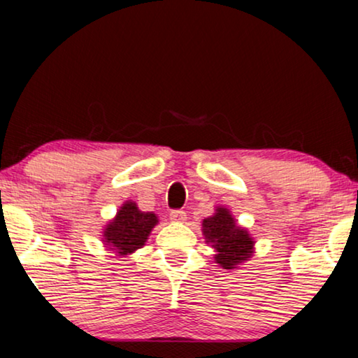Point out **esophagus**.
<instances>
[{"label":"esophagus","mask_w":358,"mask_h":358,"mask_svg":"<svg viewBox=\"0 0 358 358\" xmlns=\"http://www.w3.org/2000/svg\"><path fill=\"white\" fill-rule=\"evenodd\" d=\"M169 218H171V222H174V223H184L185 218H187V215H185L182 210H173L169 215Z\"/></svg>","instance_id":"34e87169"}]
</instances>
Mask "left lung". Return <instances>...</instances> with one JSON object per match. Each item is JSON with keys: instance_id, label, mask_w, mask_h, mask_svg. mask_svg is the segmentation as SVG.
<instances>
[{"instance_id": "obj_1", "label": "left lung", "mask_w": 358, "mask_h": 358, "mask_svg": "<svg viewBox=\"0 0 358 358\" xmlns=\"http://www.w3.org/2000/svg\"><path fill=\"white\" fill-rule=\"evenodd\" d=\"M202 233L205 243L215 249V262L227 271H234L254 256V238L246 228L238 224L231 210L215 207V213L203 218Z\"/></svg>"}]
</instances>
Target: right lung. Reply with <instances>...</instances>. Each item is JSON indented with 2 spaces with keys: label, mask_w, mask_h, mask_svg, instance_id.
Wrapping results in <instances>:
<instances>
[{
  "label": "right lung",
  "mask_w": 358,
  "mask_h": 358,
  "mask_svg": "<svg viewBox=\"0 0 358 358\" xmlns=\"http://www.w3.org/2000/svg\"><path fill=\"white\" fill-rule=\"evenodd\" d=\"M159 223L158 215L141 212L134 200H125L102 229V244L117 257H129L148 241L151 231Z\"/></svg>",
  "instance_id": "right-lung-1"
}]
</instances>
